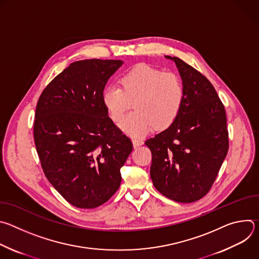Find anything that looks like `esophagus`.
<instances>
[{"label": "esophagus", "mask_w": 259, "mask_h": 259, "mask_svg": "<svg viewBox=\"0 0 259 259\" xmlns=\"http://www.w3.org/2000/svg\"><path fill=\"white\" fill-rule=\"evenodd\" d=\"M132 143H133V146H134V147H137V146H140L141 144H143V141H142L141 139L133 138V139H132Z\"/></svg>", "instance_id": "obj_1"}]
</instances>
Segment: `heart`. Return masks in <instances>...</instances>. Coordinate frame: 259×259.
I'll return each mask as SVG.
<instances>
[{"instance_id":"1","label":"heart","mask_w":259,"mask_h":259,"mask_svg":"<svg viewBox=\"0 0 259 259\" xmlns=\"http://www.w3.org/2000/svg\"><path fill=\"white\" fill-rule=\"evenodd\" d=\"M121 84L122 88L107 86L102 92V102L110 119L119 122L134 101L135 110L120 124L127 135L144 136L155 126L158 129L170 126L178 117L184 88L175 73L139 63L123 73Z\"/></svg>"}]
</instances>
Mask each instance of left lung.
Returning <instances> with one entry per match:
<instances>
[{
	"mask_svg": "<svg viewBox=\"0 0 259 259\" xmlns=\"http://www.w3.org/2000/svg\"><path fill=\"white\" fill-rule=\"evenodd\" d=\"M175 62L184 88L176 120L147 139L152 152L155 188L178 203H193L211 189L229 150L227 116L214 87L197 69L178 57Z\"/></svg>",
	"mask_w": 259,
	"mask_h": 259,
	"instance_id": "left-lung-1",
	"label": "left lung"
}]
</instances>
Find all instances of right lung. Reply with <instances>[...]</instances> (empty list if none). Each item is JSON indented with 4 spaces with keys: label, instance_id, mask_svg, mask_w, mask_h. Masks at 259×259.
I'll list each match as a JSON object with an SVG mask.
<instances>
[{
    "label": "right lung",
    "instance_id": "1",
    "mask_svg": "<svg viewBox=\"0 0 259 259\" xmlns=\"http://www.w3.org/2000/svg\"><path fill=\"white\" fill-rule=\"evenodd\" d=\"M122 60L70 63L42 92L33 137L43 171L72 206L96 208L120 188L131 140L108 117L104 87Z\"/></svg>",
    "mask_w": 259,
    "mask_h": 259
}]
</instances>
